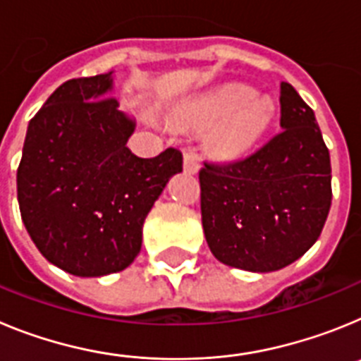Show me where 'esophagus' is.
<instances>
[{
    "mask_svg": "<svg viewBox=\"0 0 361 361\" xmlns=\"http://www.w3.org/2000/svg\"><path fill=\"white\" fill-rule=\"evenodd\" d=\"M199 168H200L199 155H197L193 149H186V152H184V171H186V173H197Z\"/></svg>",
    "mask_w": 361,
    "mask_h": 361,
    "instance_id": "esophagus-1",
    "label": "esophagus"
}]
</instances>
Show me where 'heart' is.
Listing matches in <instances>:
<instances>
[{
	"label": "heart",
	"instance_id": "heart-1",
	"mask_svg": "<svg viewBox=\"0 0 361 361\" xmlns=\"http://www.w3.org/2000/svg\"><path fill=\"white\" fill-rule=\"evenodd\" d=\"M190 123L213 124L206 137L209 152L222 161H237L255 148L275 117V104L251 88L231 85L200 99L184 114Z\"/></svg>",
	"mask_w": 361,
	"mask_h": 361
}]
</instances>
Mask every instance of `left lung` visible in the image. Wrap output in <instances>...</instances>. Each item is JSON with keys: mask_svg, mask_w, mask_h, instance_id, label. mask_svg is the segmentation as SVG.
<instances>
[{"mask_svg": "<svg viewBox=\"0 0 361 361\" xmlns=\"http://www.w3.org/2000/svg\"><path fill=\"white\" fill-rule=\"evenodd\" d=\"M282 132L228 164L199 171L202 228L226 266L282 269L320 237L331 199V159L314 111L289 82L280 85Z\"/></svg>", "mask_w": 361, "mask_h": 361, "instance_id": "1", "label": "left lung"}]
</instances>
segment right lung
<instances>
[{"label": "right lung", "mask_w": 361, "mask_h": 361, "mask_svg": "<svg viewBox=\"0 0 361 361\" xmlns=\"http://www.w3.org/2000/svg\"><path fill=\"white\" fill-rule=\"evenodd\" d=\"M111 72L63 82L28 123L18 168L21 219L39 253L75 276H104L135 260L142 224L183 153L141 159L135 123L111 97Z\"/></svg>", "instance_id": "obj_1"}]
</instances>
